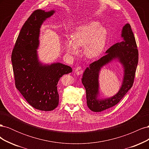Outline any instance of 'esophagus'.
<instances>
[{"label":"esophagus","mask_w":149,"mask_h":149,"mask_svg":"<svg viewBox=\"0 0 149 149\" xmlns=\"http://www.w3.org/2000/svg\"><path fill=\"white\" fill-rule=\"evenodd\" d=\"M83 73V70L82 69L81 67L78 66L76 67L74 70V73L77 75H81Z\"/></svg>","instance_id":"obj_1"}]
</instances>
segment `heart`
Here are the masks:
<instances>
[{"label":"heart","instance_id":"b5f03b06","mask_svg":"<svg viewBox=\"0 0 149 149\" xmlns=\"http://www.w3.org/2000/svg\"><path fill=\"white\" fill-rule=\"evenodd\" d=\"M108 32L104 26L96 21H92L76 27L71 37L66 36L64 41L66 53L76 55L79 49L83 47V53L88 58L100 56L106 47Z\"/></svg>","mask_w":149,"mask_h":149}]
</instances>
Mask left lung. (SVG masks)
Listing matches in <instances>:
<instances>
[{"instance_id":"8db88e82","label":"left lung","mask_w":149,"mask_h":149,"mask_svg":"<svg viewBox=\"0 0 149 149\" xmlns=\"http://www.w3.org/2000/svg\"><path fill=\"white\" fill-rule=\"evenodd\" d=\"M122 41L111 47L106 55L92 63L84 70L82 83L86 93L87 106L93 112H101L117 104L132 88L137 68L139 53L132 30L129 24L121 31ZM118 61L123 68V81L118 92L113 97L102 98L99 93L100 71L112 61Z\"/></svg>"}]
</instances>
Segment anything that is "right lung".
<instances>
[{
    "instance_id": "add662e5",
    "label": "right lung",
    "mask_w": 149,
    "mask_h": 149,
    "mask_svg": "<svg viewBox=\"0 0 149 149\" xmlns=\"http://www.w3.org/2000/svg\"><path fill=\"white\" fill-rule=\"evenodd\" d=\"M55 13L38 9L31 13L20 31L11 58L16 88L30 105L44 111L58 106V81L72 72L70 66L60 62L45 64L39 60L40 28Z\"/></svg>"
}]
</instances>
